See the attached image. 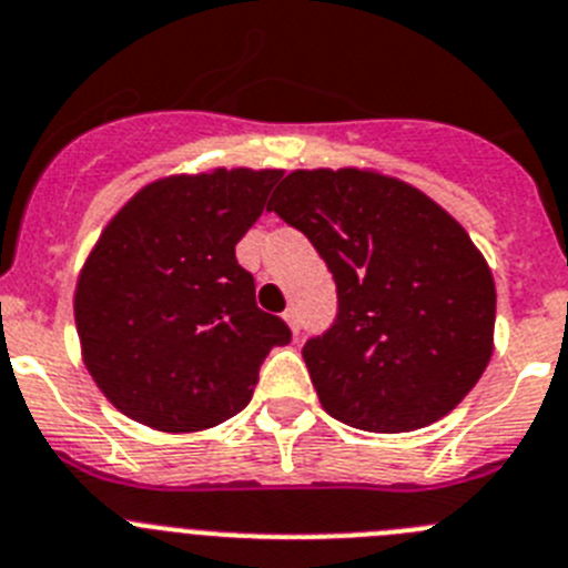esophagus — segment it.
I'll return each instance as SVG.
<instances>
[{"mask_svg":"<svg viewBox=\"0 0 568 568\" xmlns=\"http://www.w3.org/2000/svg\"><path fill=\"white\" fill-rule=\"evenodd\" d=\"M284 321H287V324H290V329H293V335H298L301 318H298V310H295V306H290V310H284Z\"/></svg>","mask_w":568,"mask_h":568,"instance_id":"obj_1","label":"esophagus"}]
</instances>
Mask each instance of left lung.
<instances>
[{
	"instance_id": "left-lung-1",
	"label": "left lung",
	"mask_w": 568,
	"mask_h": 568,
	"mask_svg": "<svg viewBox=\"0 0 568 568\" xmlns=\"http://www.w3.org/2000/svg\"><path fill=\"white\" fill-rule=\"evenodd\" d=\"M267 211L335 278V321L301 352L326 414L374 434L450 414L485 374L496 326L493 273L465 227L408 182L361 169L293 171Z\"/></svg>"
}]
</instances>
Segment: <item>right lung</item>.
<instances>
[{
	"instance_id": "obj_1",
	"label": "right lung",
	"mask_w": 568,
	"mask_h": 568,
	"mask_svg": "<svg viewBox=\"0 0 568 568\" xmlns=\"http://www.w3.org/2000/svg\"><path fill=\"white\" fill-rule=\"evenodd\" d=\"M281 171L216 169L145 185L103 227L78 275L83 363L109 403L149 428L191 434L244 408L293 332L256 306L236 244Z\"/></svg>"
}]
</instances>
